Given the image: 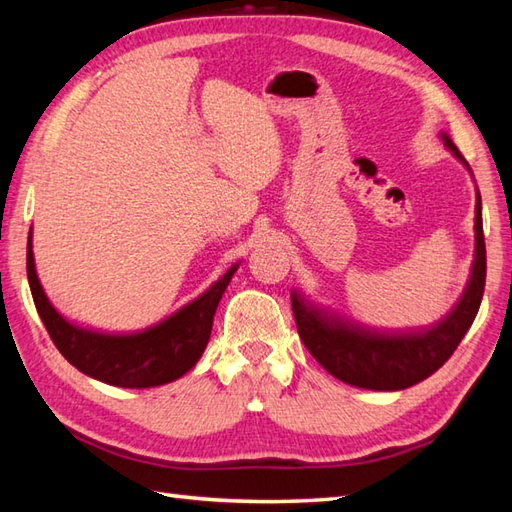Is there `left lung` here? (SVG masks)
<instances>
[{
    "label": "left lung",
    "mask_w": 512,
    "mask_h": 512,
    "mask_svg": "<svg viewBox=\"0 0 512 512\" xmlns=\"http://www.w3.org/2000/svg\"><path fill=\"white\" fill-rule=\"evenodd\" d=\"M444 145L471 171L460 149L447 134H440ZM486 284V246L482 228V198L477 191L475 204V259L464 295L442 321L429 328L405 332H378L365 325L343 321L336 314L312 306L299 292H292V312L297 330L308 352L317 358L325 372L347 385L376 391L407 389L449 361L455 347L469 332L480 310Z\"/></svg>",
    "instance_id": "8db88e82"
}]
</instances>
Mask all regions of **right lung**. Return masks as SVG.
Instances as JSON below:
<instances>
[{"mask_svg":"<svg viewBox=\"0 0 512 512\" xmlns=\"http://www.w3.org/2000/svg\"><path fill=\"white\" fill-rule=\"evenodd\" d=\"M26 268L35 308L52 343L68 358V363L85 376H92L107 385L147 389L171 383L200 361L204 347L211 339L217 303L239 264L228 268L209 290L176 314H171L169 319L136 334L94 332L63 319L52 308L39 284L35 255H32V237H28Z\"/></svg>","mask_w":512,"mask_h":512,"instance_id":"obj_1","label":"right lung"}]
</instances>
